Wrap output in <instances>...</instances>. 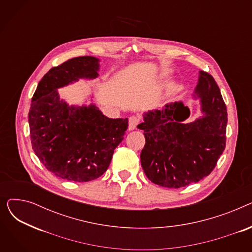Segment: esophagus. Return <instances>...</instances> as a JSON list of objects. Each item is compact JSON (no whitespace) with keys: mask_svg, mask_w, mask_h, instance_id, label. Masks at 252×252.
I'll return each mask as SVG.
<instances>
[{"mask_svg":"<svg viewBox=\"0 0 252 252\" xmlns=\"http://www.w3.org/2000/svg\"><path fill=\"white\" fill-rule=\"evenodd\" d=\"M139 122H140V119H139L138 116H130L129 119H128V126H127V129H128V130H134V129L137 127Z\"/></svg>","mask_w":252,"mask_h":252,"instance_id":"34e87169","label":"esophagus"}]
</instances>
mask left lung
Listing matches in <instances>:
<instances>
[{
  "label": "left lung",
  "mask_w": 252,
  "mask_h": 252,
  "mask_svg": "<svg viewBox=\"0 0 252 252\" xmlns=\"http://www.w3.org/2000/svg\"><path fill=\"white\" fill-rule=\"evenodd\" d=\"M201 116L185 122L190 109L182 101L144 112L138 127L146 139L141 165L146 177L166 188H181L207 177L226 146L227 107L210 74L199 71L192 95Z\"/></svg>",
  "instance_id": "left-lung-1"
}]
</instances>
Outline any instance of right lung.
<instances>
[{"label": "right lung", "instance_id": "obj_1", "mask_svg": "<svg viewBox=\"0 0 252 252\" xmlns=\"http://www.w3.org/2000/svg\"><path fill=\"white\" fill-rule=\"evenodd\" d=\"M99 70L96 57L72 58L50 69L32 99V149L46 168L63 180L89 182L101 177L127 128V118L105 116L94 102L69 105L60 98L58 89L79 79L93 81Z\"/></svg>", "mask_w": 252, "mask_h": 252}]
</instances>
